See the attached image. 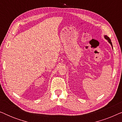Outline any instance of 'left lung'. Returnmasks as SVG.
I'll use <instances>...</instances> for the list:
<instances>
[{
  "mask_svg": "<svg viewBox=\"0 0 122 122\" xmlns=\"http://www.w3.org/2000/svg\"><path fill=\"white\" fill-rule=\"evenodd\" d=\"M104 38H105V39L107 40V41H108V42H109V43H110V44H111V45L112 46V48H113L112 43V42H111V39H110V38H109V37H108V36H104Z\"/></svg>",
  "mask_w": 122,
  "mask_h": 122,
  "instance_id": "obj_1",
  "label": "left lung"
}]
</instances>
